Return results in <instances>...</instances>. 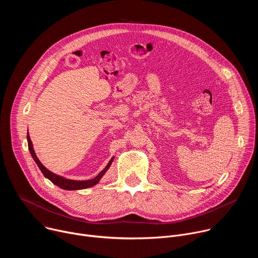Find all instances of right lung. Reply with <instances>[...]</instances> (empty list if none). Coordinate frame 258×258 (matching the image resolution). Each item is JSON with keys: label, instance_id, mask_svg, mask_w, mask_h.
I'll return each mask as SVG.
<instances>
[{"label": "right lung", "instance_id": "add662e5", "mask_svg": "<svg viewBox=\"0 0 258 258\" xmlns=\"http://www.w3.org/2000/svg\"><path fill=\"white\" fill-rule=\"evenodd\" d=\"M27 143H28V149H29L30 155H31L32 159L34 160V162L36 163V165H38V167L40 168V170L42 171V173L44 174V176L46 178L50 179L54 183V185H56L57 187H59L63 190H66V191L83 190V189L91 188V187L97 185V183L100 181V179L103 177V175L106 173V171L109 169V167L111 166V164L113 162V159H114V156H113L111 159L109 160L107 165L95 177H92V178H89V179H82V180L81 179H71V178H67L63 175H60V174H57V173L51 171L40 161V159L38 158V156H36V154H35V151L33 149V145H32V142L30 140V137H29L28 133H27Z\"/></svg>", "mask_w": 258, "mask_h": 258}]
</instances>
